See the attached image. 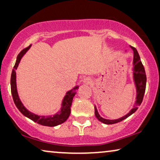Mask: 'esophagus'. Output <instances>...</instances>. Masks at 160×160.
Listing matches in <instances>:
<instances>
[{
  "label": "esophagus",
  "instance_id": "obj_1",
  "mask_svg": "<svg viewBox=\"0 0 160 160\" xmlns=\"http://www.w3.org/2000/svg\"><path fill=\"white\" fill-rule=\"evenodd\" d=\"M82 83L84 84H90L92 83V80L88 77L84 78H83V80H82Z\"/></svg>",
  "mask_w": 160,
  "mask_h": 160
}]
</instances>
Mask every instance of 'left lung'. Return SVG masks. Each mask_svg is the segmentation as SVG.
Wrapping results in <instances>:
<instances>
[{"instance_id": "obj_1", "label": "left lung", "mask_w": 160, "mask_h": 160, "mask_svg": "<svg viewBox=\"0 0 160 160\" xmlns=\"http://www.w3.org/2000/svg\"><path fill=\"white\" fill-rule=\"evenodd\" d=\"M131 49L133 50V62H132V75H133V81H134L135 88H136V100L132 108L129 111L128 113L124 115L119 119H106L104 118L101 117L98 113L97 110V108L95 106V114L97 119L99 120L100 122H102V123L106 124H112L115 123H118V122L122 121V120L127 119V118L134 113L135 111H137L138 108L140 105L141 104L142 101H143V98L144 96V93H145L146 90V76L145 69L143 64H142L141 58H140L139 54L135 48L130 46Z\"/></svg>"}]
</instances>
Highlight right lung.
Masks as SVG:
<instances>
[{
    "label": "right lung",
    "instance_id": "add662e5",
    "mask_svg": "<svg viewBox=\"0 0 160 160\" xmlns=\"http://www.w3.org/2000/svg\"><path fill=\"white\" fill-rule=\"evenodd\" d=\"M31 47V45L25 48L23 50L19 52V54L17 55L16 63H15L14 69L12 70V76H11V90H12V95L13 97V100L17 108L19 109V111L25 116V117L29 118L30 119L32 120L35 122L43 126L48 127H55L59 124H62L68 119L69 117L70 113H71V106L73 101V98L76 95V90L78 89V86H76L71 90L67 92L65 94L64 98H63L62 104H61L60 110L58 113L53 116H38L35 113L30 112L27 108L24 106L22 102H21L19 97L18 95L17 89V82H16V70L17 67L20 62L21 59L22 58L24 54H25L30 48Z\"/></svg>",
    "mask_w": 160,
    "mask_h": 160
}]
</instances>
